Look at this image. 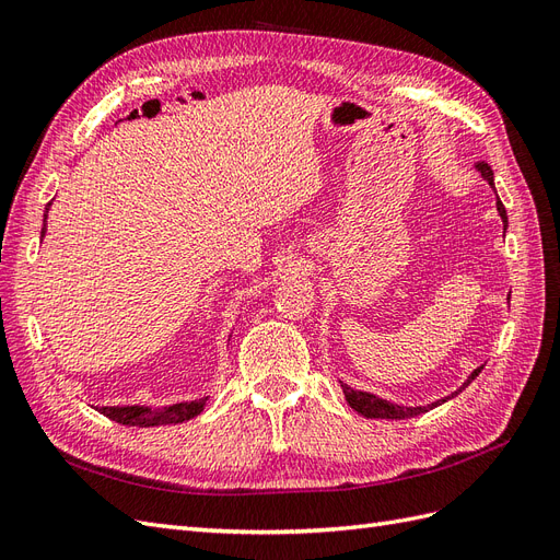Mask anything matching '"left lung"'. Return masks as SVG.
Listing matches in <instances>:
<instances>
[{"instance_id":"1","label":"left lung","mask_w":560,"mask_h":560,"mask_svg":"<svg viewBox=\"0 0 560 560\" xmlns=\"http://www.w3.org/2000/svg\"><path fill=\"white\" fill-rule=\"evenodd\" d=\"M477 167H479V173L488 179V184L493 186V171H490V165L481 161ZM498 212H500L502 222H504V226H506V210H504V206H502V200H500V198H498ZM481 369H483V366L474 369V374L467 378V383H465L460 389H457V393H463V389H465L474 378H477V376L481 374ZM341 387H343L346 401L352 406L354 411L362 413L364 418H389V420H397V418H413V416H420V413H428L430 409H434V406L444 404L446 399H451V397H455V395H457V393H455V395H451V397H444V399H439V401L428 404V406H399V404H389V401H385V399H378L376 395L358 393V389L348 387L346 383H341Z\"/></svg>"}]
</instances>
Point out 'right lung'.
Wrapping results in <instances>:
<instances>
[{"label":"right lung","mask_w":560,"mask_h":560,"mask_svg":"<svg viewBox=\"0 0 560 560\" xmlns=\"http://www.w3.org/2000/svg\"><path fill=\"white\" fill-rule=\"evenodd\" d=\"M50 206V202H48ZM46 229H42L44 235ZM208 397L196 399V401H184V404H173L165 406V409L151 411L147 406H103L100 413L121 422V425H135V428H156V425H175V422H184L194 416H198L206 406Z\"/></svg>","instance_id":"obj_1"}]
</instances>
